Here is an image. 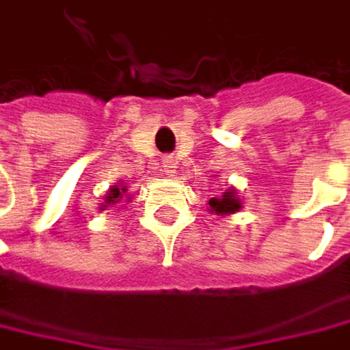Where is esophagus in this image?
<instances>
[{
  "mask_svg": "<svg viewBox=\"0 0 350 350\" xmlns=\"http://www.w3.org/2000/svg\"><path fill=\"white\" fill-rule=\"evenodd\" d=\"M174 168H176V164H174V158H164V172L168 176H172L174 174Z\"/></svg>",
  "mask_w": 350,
  "mask_h": 350,
  "instance_id": "34e87169",
  "label": "esophagus"
}]
</instances>
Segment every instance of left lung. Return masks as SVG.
<instances>
[{
	"instance_id": "8db88e82",
	"label": "left lung",
	"mask_w": 350,
	"mask_h": 350,
	"mask_svg": "<svg viewBox=\"0 0 350 350\" xmlns=\"http://www.w3.org/2000/svg\"><path fill=\"white\" fill-rule=\"evenodd\" d=\"M208 211L215 213V215H231V213H237L241 208V200L235 192V188H229L223 192V196L219 198H211L208 200Z\"/></svg>"
}]
</instances>
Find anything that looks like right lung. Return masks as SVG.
<instances>
[{
	"mask_svg": "<svg viewBox=\"0 0 350 350\" xmlns=\"http://www.w3.org/2000/svg\"><path fill=\"white\" fill-rule=\"evenodd\" d=\"M125 192H127V186H113V188H109V192H107L105 196V204H101V208H105L109 204H117L125 196ZM125 198L129 200V196H125Z\"/></svg>",
	"mask_w": 350,
	"mask_h": 350,
	"instance_id": "right-lung-1",
	"label": "right lung"
}]
</instances>
